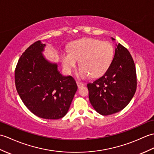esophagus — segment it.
<instances>
[{
    "instance_id": "esophagus-1",
    "label": "esophagus",
    "mask_w": 154,
    "mask_h": 154,
    "mask_svg": "<svg viewBox=\"0 0 154 154\" xmlns=\"http://www.w3.org/2000/svg\"><path fill=\"white\" fill-rule=\"evenodd\" d=\"M76 83H77V87H78L79 88H81L82 87H83V86H84V83H82V82H81L80 81H77Z\"/></svg>"
}]
</instances>
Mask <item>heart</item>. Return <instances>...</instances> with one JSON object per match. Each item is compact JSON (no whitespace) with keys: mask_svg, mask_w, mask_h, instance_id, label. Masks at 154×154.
<instances>
[{"mask_svg":"<svg viewBox=\"0 0 154 154\" xmlns=\"http://www.w3.org/2000/svg\"><path fill=\"white\" fill-rule=\"evenodd\" d=\"M68 51L60 53L63 68L70 73L76 67L77 60H79L81 67L77 75L81 78L102 75L109 69L114 57V48L112 43L92 38L71 42Z\"/></svg>","mask_w":154,"mask_h":154,"instance_id":"heart-1","label":"heart"}]
</instances>
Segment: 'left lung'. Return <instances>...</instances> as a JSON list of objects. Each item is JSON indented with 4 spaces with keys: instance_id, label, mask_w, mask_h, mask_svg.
<instances>
[{
    "instance_id": "left-lung-1",
    "label": "left lung",
    "mask_w": 154,
    "mask_h": 154,
    "mask_svg": "<svg viewBox=\"0 0 154 154\" xmlns=\"http://www.w3.org/2000/svg\"><path fill=\"white\" fill-rule=\"evenodd\" d=\"M137 85L133 59L128 50L119 43L116 45L109 69L103 76L87 84L89 100L98 113L112 115L128 104L137 90Z\"/></svg>"
}]
</instances>
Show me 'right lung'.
Here are the masks:
<instances>
[{"instance_id":"add662e5","label":"right lung","mask_w":154,"mask_h":154,"mask_svg":"<svg viewBox=\"0 0 154 154\" xmlns=\"http://www.w3.org/2000/svg\"><path fill=\"white\" fill-rule=\"evenodd\" d=\"M45 46L38 41L22 54L15 69V84L30 112L43 119H58L68 112L77 86L72 77L60 73L57 63L45 58Z\"/></svg>"}]
</instances>
